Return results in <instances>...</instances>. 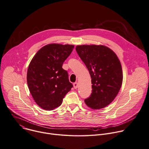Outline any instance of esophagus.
I'll return each instance as SVG.
<instances>
[{
    "instance_id": "obj_1",
    "label": "esophagus",
    "mask_w": 149,
    "mask_h": 149,
    "mask_svg": "<svg viewBox=\"0 0 149 149\" xmlns=\"http://www.w3.org/2000/svg\"><path fill=\"white\" fill-rule=\"evenodd\" d=\"M73 85H74V88L75 89H77V88L78 87V82H74V83L73 84Z\"/></svg>"
}]
</instances>
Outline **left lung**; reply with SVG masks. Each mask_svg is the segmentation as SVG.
<instances>
[{"label":"left lung","mask_w":149,"mask_h":149,"mask_svg":"<svg viewBox=\"0 0 149 149\" xmlns=\"http://www.w3.org/2000/svg\"><path fill=\"white\" fill-rule=\"evenodd\" d=\"M75 49L89 71L92 84V93L85 103L93 109L105 108L113 101L121 88L120 63L112 49L104 45H77Z\"/></svg>","instance_id":"obj_1"}]
</instances>
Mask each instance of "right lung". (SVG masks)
I'll return each instance as SVG.
<instances>
[{
	"instance_id": "add662e5",
	"label": "right lung",
	"mask_w": 149,
	"mask_h": 149,
	"mask_svg": "<svg viewBox=\"0 0 149 149\" xmlns=\"http://www.w3.org/2000/svg\"><path fill=\"white\" fill-rule=\"evenodd\" d=\"M74 47L69 44L46 45L39 49L29 64L28 87L36 104L43 109L50 111L60 107L73 87L67 71L62 67Z\"/></svg>"
}]
</instances>
